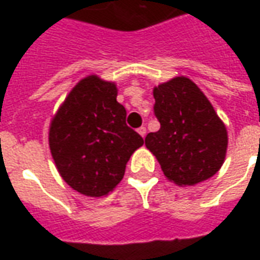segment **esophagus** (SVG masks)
<instances>
[{
	"mask_svg": "<svg viewBox=\"0 0 260 260\" xmlns=\"http://www.w3.org/2000/svg\"><path fill=\"white\" fill-rule=\"evenodd\" d=\"M138 134H139L142 138H145V135H146V128H145V126H141V128H138Z\"/></svg>",
	"mask_w": 260,
	"mask_h": 260,
	"instance_id": "esophagus-1",
	"label": "esophagus"
}]
</instances>
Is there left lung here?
<instances>
[{
    "instance_id": "8db88e82",
    "label": "left lung",
    "mask_w": 260,
    "mask_h": 260,
    "mask_svg": "<svg viewBox=\"0 0 260 260\" xmlns=\"http://www.w3.org/2000/svg\"><path fill=\"white\" fill-rule=\"evenodd\" d=\"M157 132L145 138L164 175L177 185H195L210 178L223 166L227 129L198 86L185 76L153 90Z\"/></svg>"
}]
</instances>
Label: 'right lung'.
<instances>
[{
    "label": "right lung",
    "instance_id": "obj_1",
    "mask_svg": "<svg viewBox=\"0 0 260 260\" xmlns=\"http://www.w3.org/2000/svg\"><path fill=\"white\" fill-rule=\"evenodd\" d=\"M117 86L96 75L71 90L50 125L48 143L62 180L86 196H104L124 178L143 138L129 128Z\"/></svg>",
    "mask_w": 260,
    "mask_h": 260
}]
</instances>
